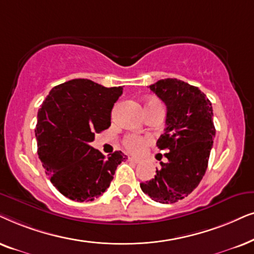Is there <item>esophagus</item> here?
<instances>
[{"label": "esophagus", "mask_w": 254, "mask_h": 254, "mask_svg": "<svg viewBox=\"0 0 254 254\" xmlns=\"http://www.w3.org/2000/svg\"><path fill=\"white\" fill-rule=\"evenodd\" d=\"M129 160H130V161H132V162H136V164H139V162L141 161L139 158H134V157H130V158H129Z\"/></svg>", "instance_id": "obj_1"}]
</instances>
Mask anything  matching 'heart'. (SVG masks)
Returning a JSON list of instances; mask_svg holds the SVG:
<instances>
[{"instance_id":"obj_1","label":"heart","mask_w":254,"mask_h":254,"mask_svg":"<svg viewBox=\"0 0 254 254\" xmlns=\"http://www.w3.org/2000/svg\"><path fill=\"white\" fill-rule=\"evenodd\" d=\"M155 104H160V102L157 100H151L147 102L146 108H151L155 106ZM148 141H150V138L148 137H140L137 136V134H129V136L124 138L123 143L124 146L130 152H132V153H138V152L143 148L144 145L147 144Z\"/></svg>"}]
</instances>
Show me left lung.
Here are the masks:
<instances>
[{
  "label": "left lung",
  "mask_w": 254,
  "mask_h": 254,
  "mask_svg": "<svg viewBox=\"0 0 254 254\" xmlns=\"http://www.w3.org/2000/svg\"><path fill=\"white\" fill-rule=\"evenodd\" d=\"M150 89L166 104V129L157 141L168 150L154 178L140 188L152 200L175 203L197 187L207 171L216 133L211 102L197 87L178 79H164Z\"/></svg>",
  "instance_id": "obj_1"
}]
</instances>
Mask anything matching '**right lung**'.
I'll list each match as a JSON object with an SVG mask.
<instances>
[{
    "instance_id": "right-lung-1",
    "label": "right lung",
    "mask_w": 254,
    "mask_h": 254,
    "mask_svg": "<svg viewBox=\"0 0 254 254\" xmlns=\"http://www.w3.org/2000/svg\"><path fill=\"white\" fill-rule=\"evenodd\" d=\"M122 93V87L74 79L54 87L38 110L39 159L52 185L69 200H95L127 159L121 151L106 158L90 146L95 133L110 127L111 110Z\"/></svg>"
}]
</instances>
